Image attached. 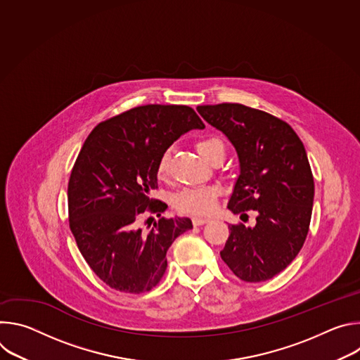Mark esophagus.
<instances>
[{
	"mask_svg": "<svg viewBox=\"0 0 360 360\" xmlns=\"http://www.w3.org/2000/svg\"><path fill=\"white\" fill-rule=\"evenodd\" d=\"M208 222H210L208 218H193L192 219V224L195 226H200V225H205V224H208Z\"/></svg>",
	"mask_w": 360,
	"mask_h": 360,
	"instance_id": "34e87169",
	"label": "esophagus"
}]
</instances>
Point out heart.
<instances>
[{"label":"heart","instance_id":"obj_1","mask_svg":"<svg viewBox=\"0 0 360 360\" xmlns=\"http://www.w3.org/2000/svg\"><path fill=\"white\" fill-rule=\"evenodd\" d=\"M199 155L211 162L217 157L225 155V145L222 139L210 136L200 139L195 143ZM169 171V153L165 152L158 161L157 172L160 178H165ZM219 198V189L217 186H202V188H185L174 195L172 207L175 211L191 217H205L215 211Z\"/></svg>","mask_w":360,"mask_h":360}]
</instances>
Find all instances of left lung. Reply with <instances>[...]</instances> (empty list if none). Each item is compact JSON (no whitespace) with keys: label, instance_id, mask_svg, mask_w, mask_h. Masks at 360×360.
I'll list each match as a JSON object with an SVG mask.
<instances>
[{"label":"left lung","instance_id":"1","mask_svg":"<svg viewBox=\"0 0 360 360\" xmlns=\"http://www.w3.org/2000/svg\"><path fill=\"white\" fill-rule=\"evenodd\" d=\"M200 117L222 131L238 152L240 174L228 208L253 228L229 225L222 261L245 282H264L282 272L309 231L315 184L304 146L285 121L242 104L200 105Z\"/></svg>","mask_w":360,"mask_h":360}]
</instances>
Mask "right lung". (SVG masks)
<instances>
[{"label": "right lung", "instance_id": "right-lung-1", "mask_svg": "<svg viewBox=\"0 0 360 360\" xmlns=\"http://www.w3.org/2000/svg\"><path fill=\"white\" fill-rule=\"evenodd\" d=\"M205 124L186 105H142L99 122L85 139L68 182L70 228L84 259L110 288L142 293L167 271V250L192 228L189 218L146 214L168 208L150 198L158 161L182 134ZM150 218L146 219V222Z\"/></svg>", "mask_w": 360, "mask_h": 360}]
</instances>
